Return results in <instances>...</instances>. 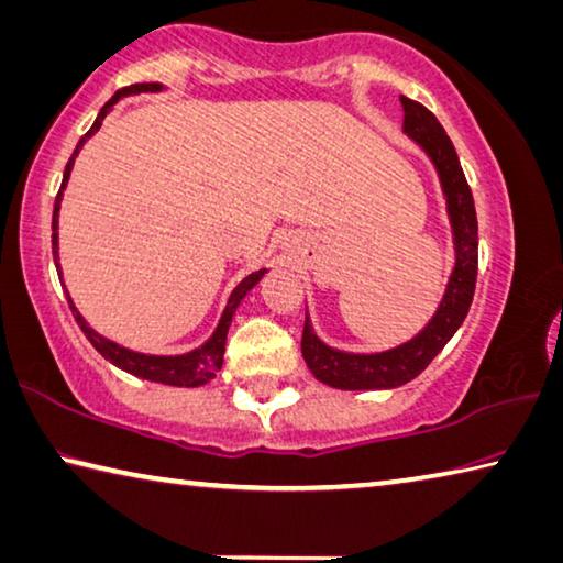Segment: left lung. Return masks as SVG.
<instances>
[{
	"label": "left lung",
	"mask_w": 563,
	"mask_h": 563,
	"mask_svg": "<svg viewBox=\"0 0 563 563\" xmlns=\"http://www.w3.org/2000/svg\"><path fill=\"white\" fill-rule=\"evenodd\" d=\"M400 104H404V132L413 145L423 150L439 175L445 216L451 222L453 271L431 320L410 341L388 347V351L353 353L328 345L316 333L313 320L306 310V328H302L300 343L302 358H306L310 373L330 388L388 390L406 386L408 380L421 376L428 363L456 335L468 316L471 300H474L478 273V220L474 195L463 175L456 147L445 135L443 124L423 104L408 100V97H400Z\"/></svg>",
	"instance_id": "left-lung-1"
}]
</instances>
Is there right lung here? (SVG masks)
Returning <instances> with one entry per match:
<instances>
[{
    "label": "right lung",
    "mask_w": 563,
    "mask_h": 563,
    "mask_svg": "<svg viewBox=\"0 0 563 563\" xmlns=\"http://www.w3.org/2000/svg\"><path fill=\"white\" fill-rule=\"evenodd\" d=\"M165 89L167 87L163 82H142V85L118 89V92H114L110 100H107V104L102 107L100 114H97V120H95L92 128H89L87 135L77 142L75 153H73V157H69V163L65 167V177H62V187H59L57 200H55V216H52V255H55L59 283H65V278H62V265H59V210H62V198H65V190H67L69 175H73L77 155L82 153L85 142L97 135V130L102 128L104 118L114 110V104H118L120 100H124V97H132V95H142V92H165ZM265 273H267V267H263V271L250 273L247 278L240 280L235 285V290L230 292L228 306H225V310H222L218 325H216V330H212V335L208 338V341H205L198 347H192V351L177 353V355L140 353V351H132V347H124L120 343L110 341V338L97 333V330L87 323L85 316L77 310L73 296H69V290L67 288L65 290H67V300H69V308H73V313H75V320L79 323V328H82V333L89 338V343L97 347V353L102 355V358H107L112 365H118L120 371L130 373V376L145 378V380H153V383H163V386H175V388H198V386H205V383H210L220 373L222 361H225L228 330H230V323H233V318H235V310L240 308V302L245 300L247 292L265 278Z\"/></svg>",
    "instance_id": "right-lung-1"
}]
</instances>
